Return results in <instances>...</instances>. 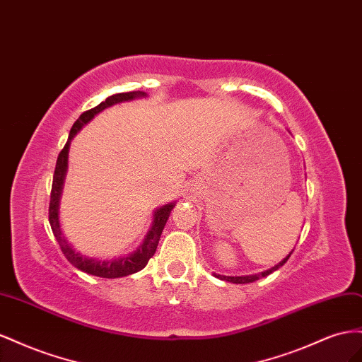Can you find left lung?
I'll return each instance as SVG.
<instances>
[{
  "label": "left lung",
  "instance_id": "8db88e82",
  "mask_svg": "<svg viewBox=\"0 0 362 362\" xmlns=\"http://www.w3.org/2000/svg\"><path fill=\"white\" fill-rule=\"evenodd\" d=\"M290 256L291 255H288L285 259L282 261V262H279L276 267H273V268H270V270H267V272H264V273H259V274H253V276H240V277H232V276H221V274H214V276H216L218 279H221V281H226V282H232V284H250V282H255V281H257V279H261V277H265V276H268L270 273H273V272H276L277 268H281L288 259H290Z\"/></svg>",
  "mask_w": 362,
  "mask_h": 362
}]
</instances>
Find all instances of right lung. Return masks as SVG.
I'll return each mask as SVG.
<instances>
[{
  "mask_svg": "<svg viewBox=\"0 0 362 362\" xmlns=\"http://www.w3.org/2000/svg\"><path fill=\"white\" fill-rule=\"evenodd\" d=\"M146 95L144 92H121V94L110 95L106 98V101H101L98 106L92 107L86 112L81 113L78 119L74 122L72 126L68 141L64 146V148L60 150L57 162H56V170L53 175V185H51V194H49V208H48V218H49V226L51 230H53L56 240L60 245V250L64 252L66 256V259L74 265L78 270L85 272L92 276H98V277H106V279H115V277H122V276H129L142 270L144 267L147 265L150 261V257L154 255L158 249V243L160 240V233L163 230V226L167 223L171 209L174 208V204H167L160 208L156 214H154V223L151 226V230L148 232L146 241L139 247L136 253H133L129 257H122V259L117 261H98V259H89V257H85L78 255L72 247L68 244L65 240V236L60 232V224H59V199H60V192H62V185H64L65 179V173H66V165H68V150H69V142L74 138L76 133L81 129L83 124H86L92 117L98 113L100 110L106 109L107 106L115 105V103L119 101H127L135 97H142Z\"/></svg>",
  "mask_w": 362,
  "mask_h": 362,
  "instance_id": "right-lung-1",
  "label": "right lung"
}]
</instances>
